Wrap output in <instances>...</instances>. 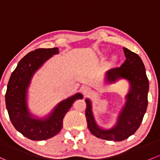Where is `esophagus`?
<instances>
[{"label": "esophagus", "mask_w": 160, "mask_h": 160, "mask_svg": "<svg viewBox=\"0 0 160 160\" xmlns=\"http://www.w3.org/2000/svg\"><path fill=\"white\" fill-rule=\"evenodd\" d=\"M82 91H83V93H84V95H87V94L90 93V92H91V89H90L89 87H82Z\"/></svg>", "instance_id": "34e87169"}]
</instances>
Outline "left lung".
<instances>
[{
	"mask_svg": "<svg viewBox=\"0 0 160 160\" xmlns=\"http://www.w3.org/2000/svg\"><path fill=\"white\" fill-rule=\"evenodd\" d=\"M126 60L120 67L107 72L109 81L120 77L128 80L131 90L127 95L129 102L121 112L117 125L109 130H102L97 126L91 111V104L86 100V118L89 130L95 137L106 140L122 141L134 133L140 126L148 105L149 80L145 66L137 53L123 48Z\"/></svg>",
	"mask_w": 160,
	"mask_h": 160,
	"instance_id": "1",
	"label": "left lung"
}]
</instances>
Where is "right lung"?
Returning a JSON list of instances; mask_svg holds the SVG:
<instances>
[{
	"mask_svg": "<svg viewBox=\"0 0 160 160\" xmlns=\"http://www.w3.org/2000/svg\"><path fill=\"white\" fill-rule=\"evenodd\" d=\"M58 48H38L30 52L20 60L10 77L5 101L8 115L14 128L32 140H44L54 137L63 127V120L73 102L83 99L80 93L61 102L46 120L29 117L26 107V91L32 75Z\"/></svg>",
	"mask_w": 160,
	"mask_h": 160,
	"instance_id": "add662e5",
	"label": "right lung"
}]
</instances>
